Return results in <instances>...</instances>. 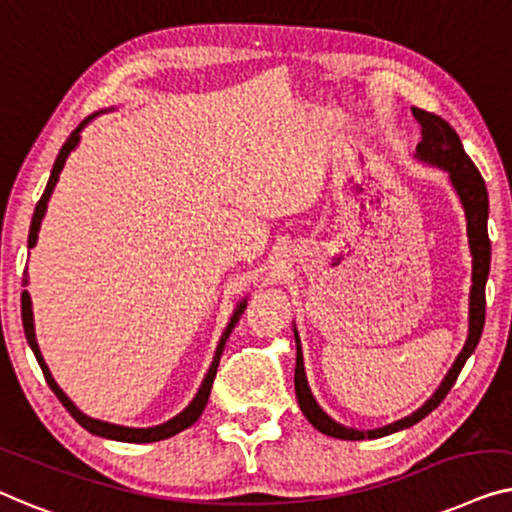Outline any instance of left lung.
<instances>
[{"label":"left lung","mask_w":512,"mask_h":512,"mask_svg":"<svg viewBox=\"0 0 512 512\" xmlns=\"http://www.w3.org/2000/svg\"><path fill=\"white\" fill-rule=\"evenodd\" d=\"M413 111V118L420 122L422 141L417 143V157L424 162L438 164L450 174V181L455 185V190L462 199L464 213H466V232H469V246L473 255V285H471V308H469V338H466L464 350L459 352L457 362L452 364L448 376L438 387L434 397H431L420 410H415L413 415L403 417V420L387 424L383 429L373 431H359V429H348L343 424L331 420V417L318 406V401L313 399L311 390H308V380L304 373V357H301V345L297 336V369H294V392H297V401L301 413L306 415V420L313 424L315 429L322 431V434L341 438V441H364V438H380L387 434H394V431H401L406 427H413L427 417L431 410H434L438 403H441L448 392L455 385L459 371L464 369L466 359L471 357V352L478 345L482 336V327H485V283L489 276V259H492V243H489L487 236V215H489V199H487V187L482 181L480 171L475 169L471 157L466 155V150L459 141L455 129H452L450 122H445L441 115L422 111V109H410Z\"/></svg>","instance_id":"1"}]
</instances>
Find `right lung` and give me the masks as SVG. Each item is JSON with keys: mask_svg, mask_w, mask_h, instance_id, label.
Segmentation results:
<instances>
[{"mask_svg": "<svg viewBox=\"0 0 512 512\" xmlns=\"http://www.w3.org/2000/svg\"><path fill=\"white\" fill-rule=\"evenodd\" d=\"M88 120H90V118H88ZM88 120H85V122H88ZM85 122H81V125H78V127L74 129V132L69 134V139L64 141V146L60 148V155H57V160H55V167H53V171H50V178H48V185H46V190H43L41 199H39V204H37V208H34V215H32V225H30V239H27V246H30V248L37 246L39 227H41L43 213H46L48 199H50V194H53V190H55L57 181H60V174H62V169H64V162H67V157H69L71 150L76 148V143H78V134H81V129H83ZM20 308H23V327H25L27 343L32 345V350H34V357H37V362H39L41 371H43V378H46V383H48L50 390L55 392V397L62 401V406L69 410L71 417H74V420H76L78 424H81V427L88 429L90 434H97V436H104V438H113V441H125V443H153V441H164V438H169V436H176V434H181L183 429L192 427V424L199 420V415L204 413V408H206V403H208V397H211V387H213L215 373H218L220 355H222V350H225V343H227L229 334H232L234 325H236V322H239V315L243 313V308H246V301H243V304H241L239 308H236V313H234L232 322H229V327L225 329V334H222L220 343H218V350H215L213 364H211V369H208V373H206L204 383H201V387H199L197 397H194V399H192V403H190V406H187L181 415H176L174 420L164 422V424H160V427H150V429L118 427V424H109V422H102V420H92V417L83 415L81 410H78V408L74 406V403L69 401L67 394H64V392L60 390V387H57V383H55V380H53V376H50V371H48L46 362H43V357H41V350H39V343H37V336H34L32 301H30V294H27V290H23V297H20Z\"/></svg>", "mask_w": 512, "mask_h": 512, "instance_id": "add662e5", "label": "right lung"}]
</instances>
